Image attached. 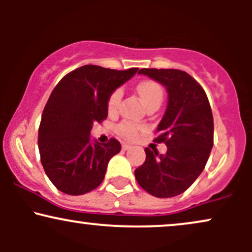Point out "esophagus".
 <instances>
[{
  "instance_id": "obj_1",
  "label": "esophagus",
  "mask_w": 252,
  "mask_h": 252,
  "mask_svg": "<svg viewBox=\"0 0 252 252\" xmlns=\"http://www.w3.org/2000/svg\"><path fill=\"white\" fill-rule=\"evenodd\" d=\"M131 148H132L131 144H129V143H123L122 144V149L123 150H129V149H131Z\"/></svg>"
}]
</instances>
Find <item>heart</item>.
Returning a JSON list of instances; mask_svg holds the SVG:
<instances>
[{"label": "heart", "instance_id": "heart-1", "mask_svg": "<svg viewBox=\"0 0 252 252\" xmlns=\"http://www.w3.org/2000/svg\"><path fill=\"white\" fill-rule=\"evenodd\" d=\"M137 94L140 96L141 100L146 106H148L149 104L158 102L161 103L163 96L162 88L158 85V83L152 82V80H146V82L140 83L137 85ZM121 98H122V91L120 89L115 90L111 94V96L109 97L108 100V111L109 112H115L118 108V104H120ZM118 131L122 134L124 137L132 140L137 136L138 126H135L132 123H122L118 126Z\"/></svg>", "mask_w": 252, "mask_h": 252}]
</instances>
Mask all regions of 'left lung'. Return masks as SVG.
Returning a JSON list of instances; mask_svg holds the SVG:
<instances>
[{"instance_id": "obj_1", "label": "left lung", "mask_w": 252, "mask_h": 252, "mask_svg": "<svg viewBox=\"0 0 252 252\" xmlns=\"http://www.w3.org/2000/svg\"><path fill=\"white\" fill-rule=\"evenodd\" d=\"M167 90L168 102L156 132V142H164V155L146 152V161L135 169L138 185L158 198L184 193L205 168L213 147V116L204 89L180 70L142 68Z\"/></svg>"}]
</instances>
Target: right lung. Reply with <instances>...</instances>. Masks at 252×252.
<instances>
[{
	"mask_svg": "<svg viewBox=\"0 0 252 252\" xmlns=\"http://www.w3.org/2000/svg\"><path fill=\"white\" fill-rule=\"evenodd\" d=\"M126 71L85 65L58 83L43 109L39 128V152L48 179L58 189L82 195L97 189L110 158L121 143L91 140L92 126L108 117V100L115 90L135 76Z\"/></svg>",
	"mask_w": 252,
	"mask_h": 252,
	"instance_id": "right-lung-1",
	"label": "right lung"
}]
</instances>
